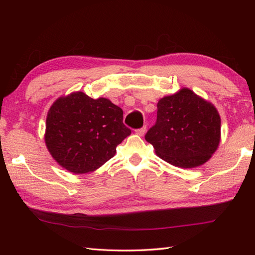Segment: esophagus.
Returning <instances> with one entry per match:
<instances>
[{
    "mask_svg": "<svg viewBox=\"0 0 255 255\" xmlns=\"http://www.w3.org/2000/svg\"><path fill=\"white\" fill-rule=\"evenodd\" d=\"M145 131H147V127H145V126L136 129V133L139 134V136H143V134L145 133Z\"/></svg>",
    "mask_w": 255,
    "mask_h": 255,
    "instance_id": "esophagus-1",
    "label": "esophagus"
}]
</instances>
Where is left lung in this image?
<instances>
[{"instance_id": "left-lung-1", "label": "left lung", "mask_w": 255, "mask_h": 255, "mask_svg": "<svg viewBox=\"0 0 255 255\" xmlns=\"http://www.w3.org/2000/svg\"><path fill=\"white\" fill-rule=\"evenodd\" d=\"M156 106L155 124L144 136L155 153L184 169L208 161L220 141L217 110L188 89L163 97Z\"/></svg>"}]
</instances>
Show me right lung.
<instances>
[{
	"mask_svg": "<svg viewBox=\"0 0 255 255\" xmlns=\"http://www.w3.org/2000/svg\"><path fill=\"white\" fill-rule=\"evenodd\" d=\"M131 133L123 110L107 99L78 92L57 100L46 121L45 141L59 164L77 174L99 169Z\"/></svg>",
	"mask_w": 255,
	"mask_h": 255,
	"instance_id": "right-lung-1",
	"label": "right lung"
}]
</instances>
